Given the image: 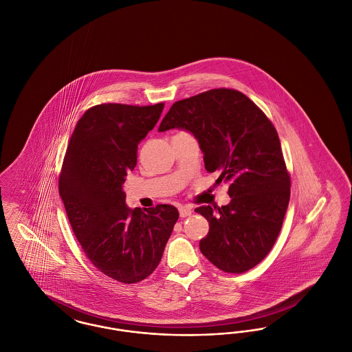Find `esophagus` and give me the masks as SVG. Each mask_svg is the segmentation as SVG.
<instances>
[{"instance_id":"esophagus-1","label":"esophagus","mask_w":352,"mask_h":352,"mask_svg":"<svg viewBox=\"0 0 352 352\" xmlns=\"http://www.w3.org/2000/svg\"><path fill=\"white\" fill-rule=\"evenodd\" d=\"M178 211H179V217H181V218H186V217L191 215V212H192V210H191L190 206H179Z\"/></svg>"}]
</instances>
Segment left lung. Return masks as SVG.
I'll use <instances>...</instances> for the list:
<instances>
[{"instance_id": "obj_1", "label": "left lung", "mask_w": 352, "mask_h": 352, "mask_svg": "<svg viewBox=\"0 0 352 352\" xmlns=\"http://www.w3.org/2000/svg\"><path fill=\"white\" fill-rule=\"evenodd\" d=\"M184 129L199 142L204 168L230 184L227 206H201L210 231L201 252L219 269L243 273L257 265L281 231L290 178L278 134L244 94L219 88L177 101L158 132Z\"/></svg>"}]
</instances>
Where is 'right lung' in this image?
<instances>
[{
    "instance_id": "1",
    "label": "right lung",
    "mask_w": 352,
    "mask_h": 352,
    "mask_svg": "<svg viewBox=\"0 0 352 352\" xmlns=\"http://www.w3.org/2000/svg\"><path fill=\"white\" fill-rule=\"evenodd\" d=\"M164 102L89 108L69 138L59 194L72 231L91 263L124 284L158 267L178 220L174 206L131 210L122 184L137 164V148L155 126Z\"/></svg>"
}]
</instances>
